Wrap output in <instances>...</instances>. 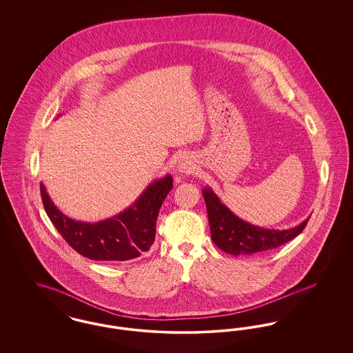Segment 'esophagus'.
Returning <instances> with one entry per match:
<instances>
[{
  "label": "esophagus",
  "instance_id": "34e87169",
  "mask_svg": "<svg viewBox=\"0 0 353 353\" xmlns=\"http://www.w3.org/2000/svg\"><path fill=\"white\" fill-rule=\"evenodd\" d=\"M196 169V165L189 160V159H181L179 163H177V176H185V174H189V173H193Z\"/></svg>",
  "mask_w": 353,
  "mask_h": 353
}]
</instances>
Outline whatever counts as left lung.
<instances>
[{
	"mask_svg": "<svg viewBox=\"0 0 353 353\" xmlns=\"http://www.w3.org/2000/svg\"><path fill=\"white\" fill-rule=\"evenodd\" d=\"M202 196L206 202L212 239L222 252L232 255H250L276 249L301 234L310 219L285 230L263 229L236 217L210 188H203Z\"/></svg>",
	"mask_w": 353,
	"mask_h": 353,
	"instance_id": "left-lung-1",
	"label": "left lung"
}]
</instances>
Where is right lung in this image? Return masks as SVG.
<instances>
[{
    "label": "right lung",
    "mask_w": 353,
    "mask_h": 353,
    "mask_svg": "<svg viewBox=\"0 0 353 353\" xmlns=\"http://www.w3.org/2000/svg\"><path fill=\"white\" fill-rule=\"evenodd\" d=\"M172 186L170 174L154 180L134 205L111 219L95 223L65 216L51 201L43 184H41V196L52 225L75 252L91 261L124 262L151 249L157 216Z\"/></svg>",
    "instance_id": "obj_1"
}]
</instances>
